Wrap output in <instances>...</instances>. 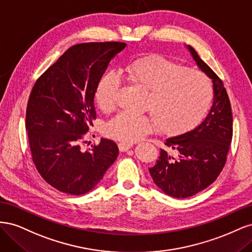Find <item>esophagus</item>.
Returning <instances> with one entry per match:
<instances>
[{
    "instance_id": "1",
    "label": "esophagus",
    "mask_w": 252,
    "mask_h": 252,
    "mask_svg": "<svg viewBox=\"0 0 252 252\" xmlns=\"http://www.w3.org/2000/svg\"><path fill=\"white\" fill-rule=\"evenodd\" d=\"M132 146H133V144H131V143H124V142L119 143V149L122 152L127 151L128 149H130Z\"/></svg>"
}]
</instances>
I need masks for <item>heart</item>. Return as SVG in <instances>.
Segmentation results:
<instances>
[{
    "label": "heart",
    "mask_w": 252,
    "mask_h": 252,
    "mask_svg": "<svg viewBox=\"0 0 252 252\" xmlns=\"http://www.w3.org/2000/svg\"><path fill=\"white\" fill-rule=\"evenodd\" d=\"M129 82L147 90L144 114L120 112L105 124L111 139L132 143L156 129L175 135L199 125L212 102V84L203 71L186 67L162 55H147L130 61L124 67ZM121 80L107 72L95 88V102L104 112L116 108Z\"/></svg>",
    "instance_id": "obj_1"
}]
</instances>
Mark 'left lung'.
<instances>
[{
    "mask_svg": "<svg viewBox=\"0 0 252 252\" xmlns=\"http://www.w3.org/2000/svg\"><path fill=\"white\" fill-rule=\"evenodd\" d=\"M196 64L213 82V105L193 130L167 139L157 164L149 168L156 184L170 196L184 199L211 185L223 170L232 140V112L224 84L188 46Z\"/></svg>",
    "mask_w": 252,
    "mask_h": 252,
    "instance_id": "obj_1",
    "label": "left lung"
}]
</instances>
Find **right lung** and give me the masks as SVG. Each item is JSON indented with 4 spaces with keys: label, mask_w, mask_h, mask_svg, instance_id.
<instances>
[{
    "label": "right lung",
    "mask_w": 252,
    "mask_h": 252,
    "mask_svg": "<svg viewBox=\"0 0 252 252\" xmlns=\"http://www.w3.org/2000/svg\"><path fill=\"white\" fill-rule=\"evenodd\" d=\"M123 42L73 45L36 80L26 108V130L36 170L70 195L90 191L116 161L118 145L102 139L83 149L96 113L94 98L110 60Z\"/></svg>",
    "instance_id": "1"
}]
</instances>
